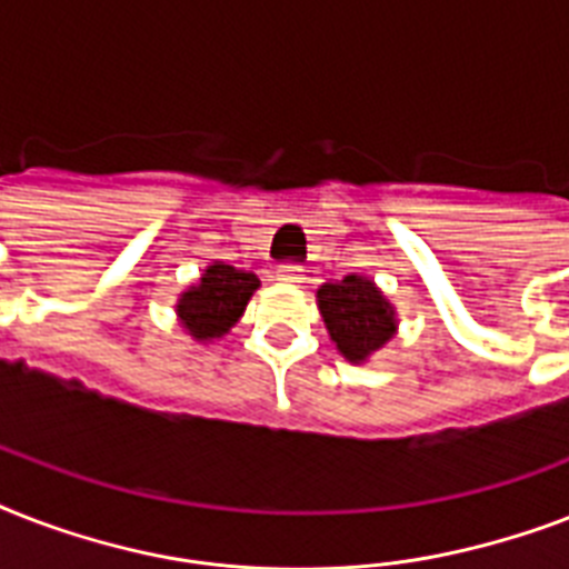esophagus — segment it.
Segmentation results:
<instances>
[{
    "mask_svg": "<svg viewBox=\"0 0 569 569\" xmlns=\"http://www.w3.org/2000/svg\"><path fill=\"white\" fill-rule=\"evenodd\" d=\"M277 280H283V283H301L303 266H298V262H283V266L277 268Z\"/></svg>",
    "mask_w": 569,
    "mask_h": 569,
    "instance_id": "esophagus-1",
    "label": "esophagus"
}]
</instances>
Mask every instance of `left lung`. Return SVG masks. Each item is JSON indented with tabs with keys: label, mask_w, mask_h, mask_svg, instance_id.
I'll return each mask as SVG.
<instances>
[{
	"label": "left lung",
	"mask_w": 569,
	"mask_h": 569,
	"mask_svg": "<svg viewBox=\"0 0 569 569\" xmlns=\"http://www.w3.org/2000/svg\"><path fill=\"white\" fill-rule=\"evenodd\" d=\"M316 298L330 339L351 363H363L396 337V307L369 277L346 274L321 286Z\"/></svg>",
	"instance_id": "1"
}]
</instances>
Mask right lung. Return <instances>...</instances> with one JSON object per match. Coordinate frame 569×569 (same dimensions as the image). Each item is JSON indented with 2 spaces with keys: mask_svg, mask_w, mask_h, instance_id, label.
I'll return each mask as SVG.
<instances>
[{
  "mask_svg": "<svg viewBox=\"0 0 569 569\" xmlns=\"http://www.w3.org/2000/svg\"><path fill=\"white\" fill-rule=\"evenodd\" d=\"M257 289V274L223 266V262H212V266H206L203 277L180 295V301H177L180 325L197 342L221 339L241 319L250 295Z\"/></svg>",
  "mask_w": 569,
  "mask_h": 569,
  "instance_id": "1",
  "label": "right lung"
}]
</instances>
